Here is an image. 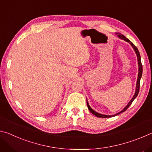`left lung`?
<instances>
[{"instance_id": "left-lung-1", "label": "left lung", "mask_w": 152, "mask_h": 152, "mask_svg": "<svg viewBox=\"0 0 152 152\" xmlns=\"http://www.w3.org/2000/svg\"><path fill=\"white\" fill-rule=\"evenodd\" d=\"M117 36L118 37L120 38L121 39H123L125 41V42H127L128 43H129V44L132 45V47L133 48V50H134L135 52L136 53V56H137V62H138V75H137V83H136V87H135V94L133 95V96L132 97V99H131V101L128 102V104L126 105V106L124 107V109H123L122 110H121L120 112L116 113V114L115 115H103V114H101V113H97L96 111H95L93 109H92V108L90 107V105L88 104V102L87 101V99H86V103H87V106H88V108L91 113H92V114L95 116H96L97 117H100V118H109V117H115V116H117V115H119L120 113H123L124 111H125L126 110H127L129 107L130 106L132 103L133 102V101H134L136 97L137 96L138 93H139V91H140V80L141 78V76H142V72H143V67H142V64H141V56L140 54V52H139V51L137 50V48L135 47V45L133 44V43L131 42L129 39H128L127 37L124 36L123 35H122L121 33H115Z\"/></svg>"}]
</instances>
